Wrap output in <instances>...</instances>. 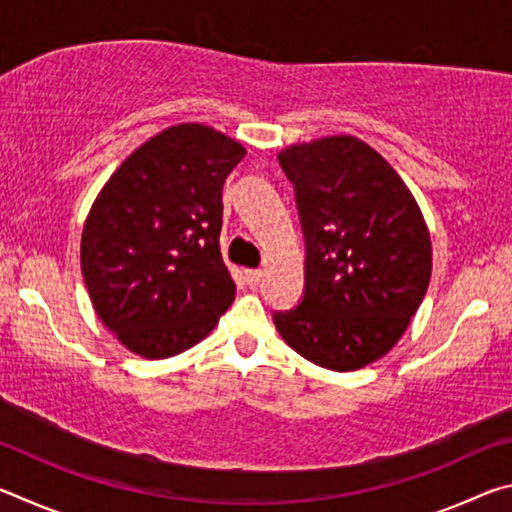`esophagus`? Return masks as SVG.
Returning a JSON list of instances; mask_svg holds the SVG:
<instances>
[{
	"instance_id": "obj_1",
	"label": "esophagus",
	"mask_w": 512,
	"mask_h": 512,
	"mask_svg": "<svg viewBox=\"0 0 512 512\" xmlns=\"http://www.w3.org/2000/svg\"><path fill=\"white\" fill-rule=\"evenodd\" d=\"M262 268H248V271H244V277L248 282V287H257L259 282H262Z\"/></svg>"
}]
</instances>
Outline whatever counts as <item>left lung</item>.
<instances>
[{"mask_svg": "<svg viewBox=\"0 0 512 512\" xmlns=\"http://www.w3.org/2000/svg\"><path fill=\"white\" fill-rule=\"evenodd\" d=\"M296 189L305 296L277 311L284 343L320 368L350 372L395 348L427 293L431 237L391 164L352 135L277 153Z\"/></svg>", "mask_w": 512, "mask_h": 512, "instance_id": "obj_1", "label": "left lung"}]
</instances>
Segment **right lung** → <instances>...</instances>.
Wrapping results in <instances>:
<instances>
[{"label": "right lung", "mask_w": 512, "mask_h": 512, "mask_svg": "<svg viewBox=\"0 0 512 512\" xmlns=\"http://www.w3.org/2000/svg\"><path fill=\"white\" fill-rule=\"evenodd\" d=\"M244 155L212 126H169L128 155L94 198L81 271L99 320L126 350L144 359L185 352L232 305L221 192Z\"/></svg>", "instance_id": "right-lung-1"}]
</instances>
